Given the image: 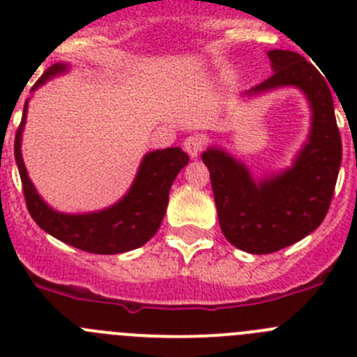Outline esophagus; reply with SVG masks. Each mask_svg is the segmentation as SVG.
Returning <instances> with one entry per match:
<instances>
[{
  "label": "esophagus",
  "mask_w": 357,
  "mask_h": 357,
  "mask_svg": "<svg viewBox=\"0 0 357 357\" xmlns=\"http://www.w3.org/2000/svg\"><path fill=\"white\" fill-rule=\"evenodd\" d=\"M202 149H203V140L199 137H188L184 140V151L188 152L189 154V158L191 159H195V158H198L199 155V152H202Z\"/></svg>",
  "instance_id": "obj_1"
}]
</instances>
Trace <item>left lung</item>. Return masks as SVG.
<instances>
[{"label": "left lung", "mask_w": 357, "mask_h": 357, "mask_svg": "<svg viewBox=\"0 0 357 357\" xmlns=\"http://www.w3.org/2000/svg\"><path fill=\"white\" fill-rule=\"evenodd\" d=\"M266 56L273 75L245 96L296 87L310 105V131L293 165L254 178L224 149L208 147L202 154L220 229L227 242L250 254H271L315 231L328 213L342 162L333 96L317 68L291 50H268Z\"/></svg>", "instance_id": "left-lung-1"}]
</instances>
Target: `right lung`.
<instances>
[{
	"instance_id": "right-lung-1",
	"label": "right lung",
	"mask_w": 357,
	"mask_h": 357,
	"mask_svg": "<svg viewBox=\"0 0 357 357\" xmlns=\"http://www.w3.org/2000/svg\"><path fill=\"white\" fill-rule=\"evenodd\" d=\"M68 68L70 64L66 63L52 64L33 86L31 93L47 80L66 73ZM28 103L29 100H26L13 152L22 181L26 205L35 222L54 238L93 254H121L147 243L161 226L168 206L169 189L178 172L189 162V155L181 147L149 152L142 159L130 191L117 203L89 213L57 212L43 202L24 166L20 144L28 115Z\"/></svg>"
}]
</instances>
